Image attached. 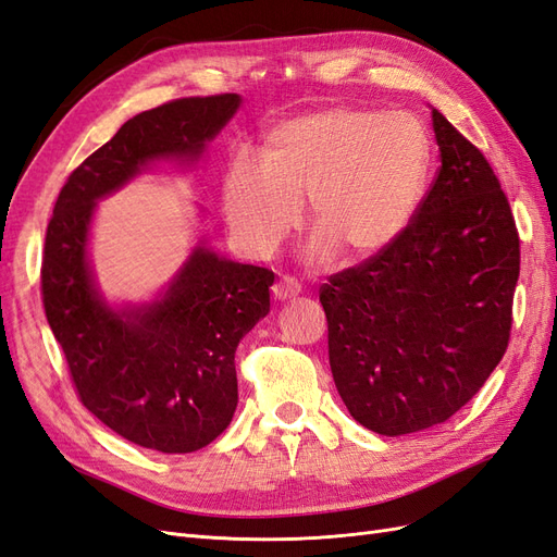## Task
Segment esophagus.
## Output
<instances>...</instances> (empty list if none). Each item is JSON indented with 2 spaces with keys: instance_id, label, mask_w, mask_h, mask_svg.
Returning a JSON list of instances; mask_svg holds the SVG:
<instances>
[{
  "instance_id": "esophagus-1",
  "label": "esophagus",
  "mask_w": 557,
  "mask_h": 557,
  "mask_svg": "<svg viewBox=\"0 0 557 557\" xmlns=\"http://www.w3.org/2000/svg\"><path fill=\"white\" fill-rule=\"evenodd\" d=\"M274 297L276 299H290V297H297L299 293H301V285H299V281L297 278H293V276H283L278 283H274Z\"/></svg>"
}]
</instances>
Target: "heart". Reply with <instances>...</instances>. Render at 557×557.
<instances>
[{"label":"heart","instance_id":"1","mask_svg":"<svg viewBox=\"0 0 557 557\" xmlns=\"http://www.w3.org/2000/svg\"><path fill=\"white\" fill-rule=\"evenodd\" d=\"M430 137L404 111L325 107L269 129L262 160L234 158L223 183L232 237L267 258L301 221L309 197L311 252L364 262L409 227L425 193Z\"/></svg>","mask_w":557,"mask_h":557}]
</instances>
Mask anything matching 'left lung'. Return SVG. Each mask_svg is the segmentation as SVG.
I'll return each instance as SVG.
<instances>
[{
	"label": "left lung",
	"mask_w": 557,
	"mask_h": 557,
	"mask_svg": "<svg viewBox=\"0 0 557 557\" xmlns=\"http://www.w3.org/2000/svg\"><path fill=\"white\" fill-rule=\"evenodd\" d=\"M442 166L401 237L320 288L334 385L385 436L460 411L509 346L520 239L481 150L432 109Z\"/></svg>",
	"instance_id": "8db88e82"
}]
</instances>
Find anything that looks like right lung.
<instances>
[{"instance_id": "right-lung-1", "label": "right lung", "mask_w": 557, "mask_h": 557, "mask_svg": "<svg viewBox=\"0 0 557 557\" xmlns=\"http://www.w3.org/2000/svg\"><path fill=\"white\" fill-rule=\"evenodd\" d=\"M242 104L239 95L183 97L144 111L66 178L46 230L41 297L78 399L123 440L160 453L211 444L239 401L237 352L269 313L272 269L197 246L166 293L111 309L88 262L97 199L148 162L197 160Z\"/></svg>"}]
</instances>
